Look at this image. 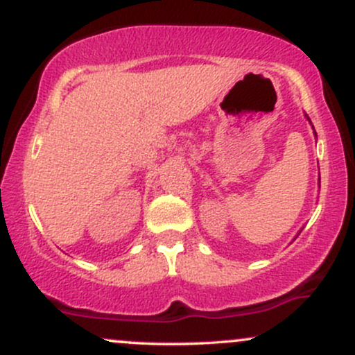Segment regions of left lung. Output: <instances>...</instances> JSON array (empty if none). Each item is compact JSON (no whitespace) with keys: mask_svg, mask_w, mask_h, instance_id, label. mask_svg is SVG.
<instances>
[{"mask_svg":"<svg viewBox=\"0 0 355 355\" xmlns=\"http://www.w3.org/2000/svg\"><path fill=\"white\" fill-rule=\"evenodd\" d=\"M305 116H307V115H305ZM307 120H309V121H311V118H309V116H307ZM312 128H313V125H312ZM313 133H315V130H313ZM315 137H317V133H315ZM319 187H320V175H319Z\"/></svg>","mask_w":355,"mask_h":355,"instance_id":"left-lung-1","label":"left lung"}]
</instances>
